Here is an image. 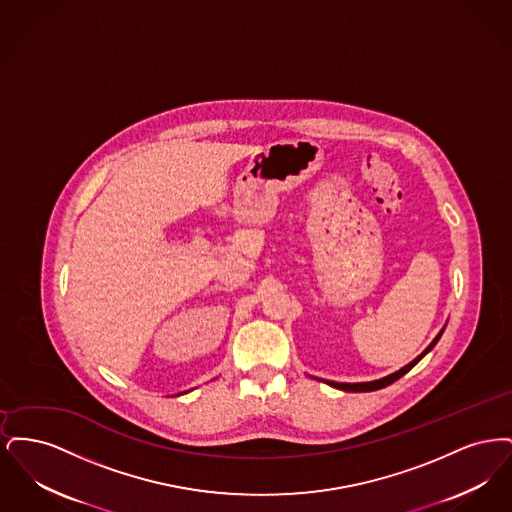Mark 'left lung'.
<instances>
[{
  "label": "left lung",
  "instance_id": "obj_1",
  "mask_svg": "<svg viewBox=\"0 0 512 512\" xmlns=\"http://www.w3.org/2000/svg\"><path fill=\"white\" fill-rule=\"evenodd\" d=\"M441 334H443V330L439 332L438 336L434 338V341L414 359V361H411L409 365L403 366L401 370H397V372H393V374H390V376H386V378H380V380H374V382H361V384H341V382H330V380H324L328 386H332V388H338V390L343 391H376V390H382V388H386V386H390V384H393L395 380H399L401 376H405L411 368H413L428 351H432L434 349V345L438 343L439 338H441Z\"/></svg>",
  "mask_w": 512,
  "mask_h": 512
}]
</instances>
